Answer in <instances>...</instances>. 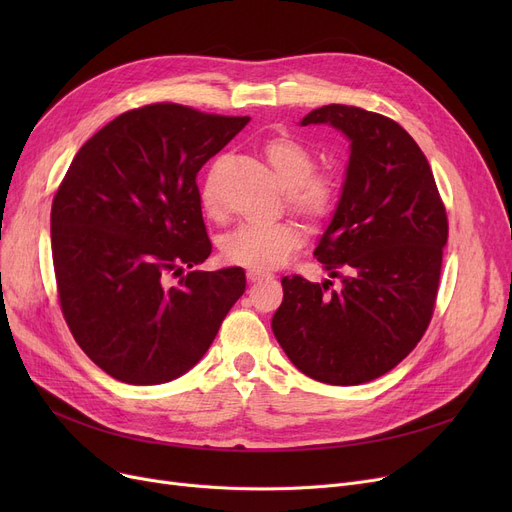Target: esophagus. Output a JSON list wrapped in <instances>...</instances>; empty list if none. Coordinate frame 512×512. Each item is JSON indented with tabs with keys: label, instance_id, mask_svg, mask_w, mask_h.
Returning a JSON list of instances; mask_svg holds the SVG:
<instances>
[{
	"label": "esophagus",
	"instance_id": "1",
	"mask_svg": "<svg viewBox=\"0 0 512 512\" xmlns=\"http://www.w3.org/2000/svg\"><path fill=\"white\" fill-rule=\"evenodd\" d=\"M270 278H272V274L261 272V270H249L247 272V280L249 282H261V280H270Z\"/></svg>",
	"mask_w": 512,
	"mask_h": 512
}]
</instances>
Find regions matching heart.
Listing matches in <instances>:
<instances>
[{
  "instance_id": "1",
  "label": "heart",
  "mask_w": 512,
  "mask_h": 512,
  "mask_svg": "<svg viewBox=\"0 0 512 512\" xmlns=\"http://www.w3.org/2000/svg\"><path fill=\"white\" fill-rule=\"evenodd\" d=\"M280 182L288 188V205L311 224L326 222L338 201L340 186L332 172H315V155L299 139L278 134L263 145ZM201 203L207 213H220L213 178L207 176L201 188ZM303 242V230L290 220L272 226L240 224L220 240V253L228 263L270 270L280 265Z\"/></svg>"
}]
</instances>
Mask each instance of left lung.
Listing matches in <instances>:
<instances>
[{
	"label": "left lung",
	"instance_id": "obj_1",
	"mask_svg": "<svg viewBox=\"0 0 512 512\" xmlns=\"http://www.w3.org/2000/svg\"><path fill=\"white\" fill-rule=\"evenodd\" d=\"M309 124H328L351 143L336 211L313 253L342 286L284 276L272 330L309 378L357 386L396 367L427 330L446 209L423 151L394 120L332 103L301 120Z\"/></svg>",
	"mask_w": 512,
	"mask_h": 512
}]
</instances>
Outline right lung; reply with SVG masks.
<instances>
[{
  "mask_svg": "<svg viewBox=\"0 0 512 512\" xmlns=\"http://www.w3.org/2000/svg\"><path fill=\"white\" fill-rule=\"evenodd\" d=\"M249 120L153 103L74 155L51 205L53 270L74 340L112 378H180L245 292L242 267L183 270L211 253L197 174Z\"/></svg>",
  "mask_w": 512,
  "mask_h": 512,
  "instance_id": "obj_1",
  "label": "right lung"
}]
</instances>
